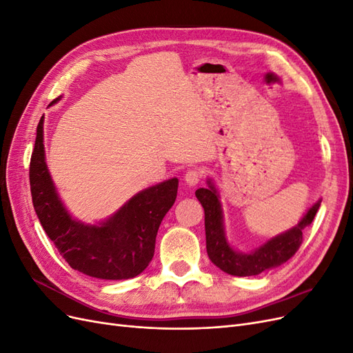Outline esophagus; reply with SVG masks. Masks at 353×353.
Segmentation results:
<instances>
[{
	"mask_svg": "<svg viewBox=\"0 0 353 353\" xmlns=\"http://www.w3.org/2000/svg\"><path fill=\"white\" fill-rule=\"evenodd\" d=\"M201 176H203V175H201V172H200L199 169H188L185 176H184V181H185V183H187L190 187H193V185H196V184L200 183Z\"/></svg>",
	"mask_w": 353,
	"mask_h": 353,
	"instance_id": "obj_1",
	"label": "esophagus"
}]
</instances>
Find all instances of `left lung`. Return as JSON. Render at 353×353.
Listing matches in <instances>:
<instances>
[{
  "label": "left lung",
  "instance_id": "obj_1",
  "mask_svg": "<svg viewBox=\"0 0 353 353\" xmlns=\"http://www.w3.org/2000/svg\"><path fill=\"white\" fill-rule=\"evenodd\" d=\"M208 188H199L196 191V197L205 209L208 256L219 270L236 276L258 275L287 262L292 256H294L303 240L302 231L311 225L319 205H321V200H318L292 230L272 237L250 253H241L234 250L227 241L219 193L216 187L213 185L212 179H208Z\"/></svg>",
  "mask_w": 353,
  "mask_h": 353
}]
</instances>
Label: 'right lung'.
Listing matches in <instances>:
<instances>
[{
	"label": "right lung",
	"mask_w": 353,
	"mask_h": 353,
	"mask_svg": "<svg viewBox=\"0 0 353 353\" xmlns=\"http://www.w3.org/2000/svg\"><path fill=\"white\" fill-rule=\"evenodd\" d=\"M42 125L44 116L37 126L29 168L32 203L42 228L73 270L100 280L134 279L153 259L157 230L175 203L178 179L140 191L99 225L74 221L59 199L47 169Z\"/></svg>",
	"instance_id": "add662e5"
}]
</instances>
